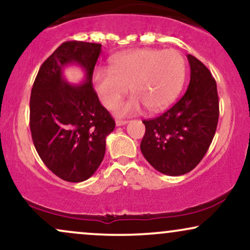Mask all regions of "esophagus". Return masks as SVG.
<instances>
[{
	"mask_svg": "<svg viewBox=\"0 0 250 250\" xmlns=\"http://www.w3.org/2000/svg\"><path fill=\"white\" fill-rule=\"evenodd\" d=\"M116 125L117 127H121V125H127L128 123V121H125V120H116Z\"/></svg>",
	"mask_w": 250,
	"mask_h": 250,
	"instance_id": "1",
	"label": "esophagus"
}]
</instances>
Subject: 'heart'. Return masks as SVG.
I'll list each match as a JSON object with an SVG mask.
<instances>
[{"instance_id": "1", "label": "heart", "mask_w": 250, "mask_h": 250, "mask_svg": "<svg viewBox=\"0 0 250 250\" xmlns=\"http://www.w3.org/2000/svg\"><path fill=\"white\" fill-rule=\"evenodd\" d=\"M186 76L185 59L179 51L138 49L115 56L109 68H98L93 83L104 107L113 109L128 93L134 96L117 108L116 114L127 116L146 106L159 112L176 100Z\"/></svg>"}]
</instances>
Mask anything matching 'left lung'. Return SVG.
Returning <instances> with one entry per match:
<instances>
[{"instance_id":"8db88e82","label":"left lung","mask_w":250,"mask_h":250,"mask_svg":"<svg viewBox=\"0 0 250 250\" xmlns=\"http://www.w3.org/2000/svg\"><path fill=\"white\" fill-rule=\"evenodd\" d=\"M191 77L186 93L169 110L144 120L141 151L152 167L167 176L193 170L211 146L219 120L216 83L199 59L188 55Z\"/></svg>"}]
</instances>
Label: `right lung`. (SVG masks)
I'll return each mask as SVG.
<instances>
[{"label":"right lung","mask_w":250,"mask_h":250,"mask_svg":"<svg viewBox=\"0 0 250 250\" xmlns=\"http://www.w3.org/2000/svg\"><path fill=\"white\" fill-rule=\"evenodd\" d=\"M101 44L65 42L43 62L30 96V129L39 157L59 178L79 183L92 177L106 151L115 122L99 101L92 77ZM78 64L84 80L71 85L63 76Z\"/></svg>","instance_id":"right-lung-1"}]
</instances>
